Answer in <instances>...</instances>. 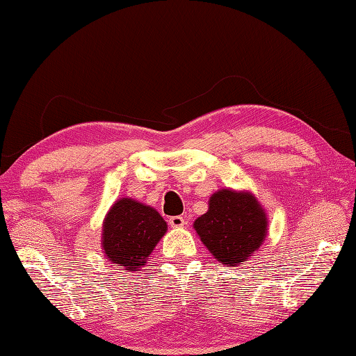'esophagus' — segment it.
<instances>
[{"mask_svg": "<svg viewBox=\"0 0 356 356\" xmlns=\"http://www.w3.org/2000/svg\"><path fill=\"white\" fill-rule=\"evenodd\" d=\"M168 223L171 228H184V226L186 225V220L182 216H172L168 218Z\"/></svg>", "mask_w": 356, "mask_h": 356, "instance_id": "1", "label": "esophagus"}]
</instances>
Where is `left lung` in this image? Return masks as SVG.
I'll return each instance as SVG.
<instances>
[{
    "instance_id": "1",
    "label": "left lung",
    "mask_w": 356,
    "mask_h": 356,
    "mask_svg": "<svg viewBox=\"0 0 356 356\" xmlns=\"http://www.w3.org/2000/svg\"><path fill=\"white\" fill-rule=\"evenodd\" d=\"M194 228L214 259L238 266L260 248L268 220L252 194L222 190L209 199L208 213L194 222Z\"/></svg>"
}]
</instances>
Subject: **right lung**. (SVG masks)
<instances>
[{"mask_svg":"<svg viewBox=\"0 0 356 356\" xmlns=\"http://www.w3.org/2000/svg\"><path fill=\"white\" fill-rule=\"evenodd\" d=\"M165 232L166 222L156 209L122 199L105 217L102 246L110 261L131 272L147 263Z\"/></svg>","mask_w":356,"mask_h":356,"instance_id":"add662e5","label":"right lung"}]
</instances>
